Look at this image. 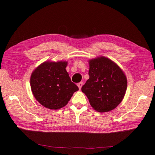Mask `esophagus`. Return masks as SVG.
<instances>
[{
    "mask_svg": "<svg viewBox=\"0 0 155 155\" xmlns=\"http://www.w3.org/2000/svg\"><path fill=\"white\" fill-rule=\"evenodd\" d=\"M78 88H79V90H81V88H82V85H83V82H79V83H78Z\"/></svg>",
    "mask_w": 155,
    "mask_h": 155,
    "instance_id": "1",
    "label": "esophagus"
}]
</instances>
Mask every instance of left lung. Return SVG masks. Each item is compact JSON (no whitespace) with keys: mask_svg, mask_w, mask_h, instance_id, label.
I'll use <instances>...</instances> for the list:
<instances>
[{"mask_svg":"<svg viewBox=\"0 0 155 155\" xmlns=\"http://www.w3.org/2000/svg\"><path fill=\"white\" fill-rule=\"evenodd\" d=\"M89 79L81 88L98 112L114 110L124 99L127 81L121 68L105 57L89 60Z\"/></svg>","mask_w":155,"mask_h":155,"instance_id":"obj_1","label":"left lung"}]
</instances>
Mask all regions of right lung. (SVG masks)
I'll use <instances>...</instances> for the list:
<instances>
[{
    "mask_svg": "<svg viewBox=\"0 0 155 155\" xmlns=\"http://www.w3.org/2000/svg\"><path fill=\"white\" fill-rule=\"evenodd\" d=\"M67 66V61H45L32 72L31 92L39 103L47 108L59 110L65 106L74 92L78 91L71 81Z\"/></svg>",
    "mask_w": 155,
    "mask_h": 155,
    "instance_id": "add662e5",
    "label": "right lung"
}]
</instances>
